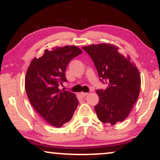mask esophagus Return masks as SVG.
I'll return each mask as SVG.
<instances>
[{
    "label": "esophagus",
    "mask_w": 160,
    "mask_h": 160,
    "mask_svg": "<svg viewBox=\"0 0 160 160\" xmlns=\"http://www.w3.org/2000/svg\"><path fill=\"white\" fill-rule=\"evenodd\" d=\"M88 95V93H85V92H81L80 93V96H82V97H85V96H86Z\"/></svg>",
    "instance_id": "esophagus-1"
}]
</instances>
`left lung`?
<instances>
[{
    "label": "left lung",
    "instance_id": "left-lung-1",
    "mask_svg": "<svg viewBox=\"0 0 160 160\" xmlns=\"http://www.w3.org/2000/svg\"><path fill=\"white\" fill-rule=\"evenodd\" d=\"M93 61L101 80L106 81L105 90H97L99 102L96 105L97 117L103 123L112 125L124 121L138 99L141 87V76L138 68L118 52L113 44L100 43L83 46Z\"/></svg>",
    "mask_w": 160,
    "mask_h": 160
}]
</instances>
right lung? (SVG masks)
Instances as JSON below:
<instances>
[{"label": "right lung", "mask_w": 160, "mask_h": 160, "mask_svg": "<svg viewBox=\"0 0 160 160\" xmlns=\"http://www.w3.org/2000/svg\"><path fill=\"white\" fill-rule=\"evenodd\" d=\"M82 52L75 46L46 49L41 57L31 61L27 70L25 90L29 101L36 112L54 127L68 122L79 103L75 93L63 91L58 85L67 81L65 71L68 63Z\"/></svg>", "instance_id": "right-lung-1"}]
</instances>
